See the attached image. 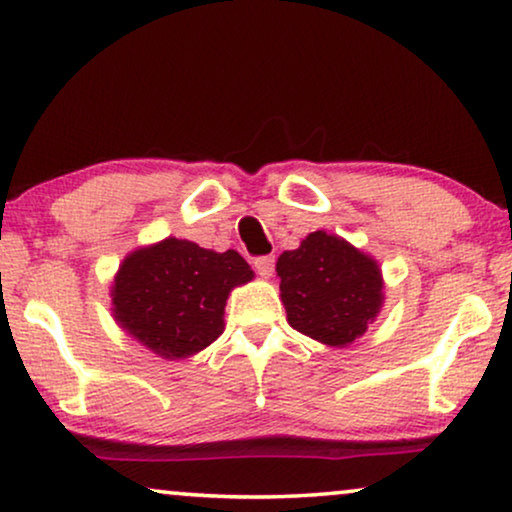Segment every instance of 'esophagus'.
Masks as SVG:
<instances>
[{
  "label": "esophagus",
  "mask_w": 512,
  "mask_h": 512,
  "mask_svg": "<svg viewBox=\"0 0 512 512\" xmlns=\"http://www.w3.org/2000/svg\"><path fill=\"white\" fill-rule=\"evenodd\" d=\"M254 268L261 277H270L272 270H275V258H272V256H258V258H254Z\"/></svg>",
  "instance_id": "esophagus-1"
}]
</instances>
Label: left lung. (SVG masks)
<instances>
[{
  "label": "left lung",
  "mask_w": 512,
  "mask_h": 512,
  "mask_svg": "<svg viewBox=\"0 0 512 512\" xmlns=\"http://www.w3.org/2000/svg\"><path fill=\"white\" fill-rule=\"evenodd\" d=\"M275 270L287 322L329 348L355 343L386 301L376 258L334 232H310Z\"/></svg>",
  "instance_id": "8db88e82"
}]
</instances>
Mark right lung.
<instances>
[{"instance_id": "add662e5", "label": "right lung", "mask_w": 512, "mask_h": 512, "mask_svg": "<svg viewBox=\"0 0 512 512\" xmlns=\"http://www.w3.org/2000/svg\"><path fill=\"white\" fill-rule=\"evenodd\" d=\"M251 280L235 249L218 254L167 237L124 256L110 287L112 317L162 360H185L223 334L230 291Z\"/></svg>"}]
</instances>
